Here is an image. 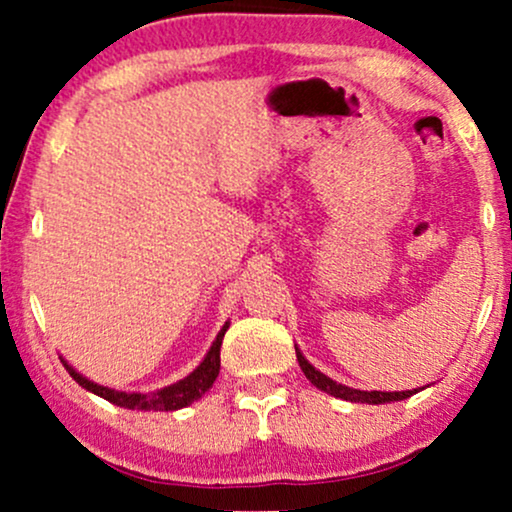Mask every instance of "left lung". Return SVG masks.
<instances>
[{
	"instance_id": "obj_1",
	"label": "left lung",
	"mask_w": 512,
	"mask_h": 512,
	"mask_svg": "<svg viewBox=\"0 0 512 512\" xmlns=\"http://www.w3.org/2000/svg\"><path fill=\"white\" fill-rule=\"evenodd\" d=\"M294 350H297V362H299V366H302L304 376L309 378V381L314 383L318 390L333 395V398H340L347 402H366V405H386V402L405 400V398H410V395L419 393V390H424V388H414V390H395V393H386V390H357L350 386H342V383L333 381V378L321 374L316 366H311L309 362H306V357L297 345H294Z\"/></svg>"
}]
</instances>
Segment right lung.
Segmentation results:
<instances>
[{
  "label": "right lung",
  "instance_id": "1",
  "mask_svg": "<svg viewBox=\"0 0 512 512\" xmlns=\"http://www.w3.org/2000/svg\"><path fill=\"white\" fill-rule=\"evenodd\" d=\"M227 328H230V321L220 328L218 338L213 340V345H210V350L206 352V357H203V362L198 364L189 376H184L182 381L172 383V386L153 390V393H124V390L98 386V383H93L90 378L78 374L66 359H62V364L78 386L90 390L93 395H100L102 400L112 402V405L124 407V410L174 412V410H182V407H189L191 402L201 400L203 395H206V390L213 388L215 378L220 374V345H222V338H225Z\"/></svg>",
  "mask_w": 512,
  "mask_h": 512
}]
</instances>
